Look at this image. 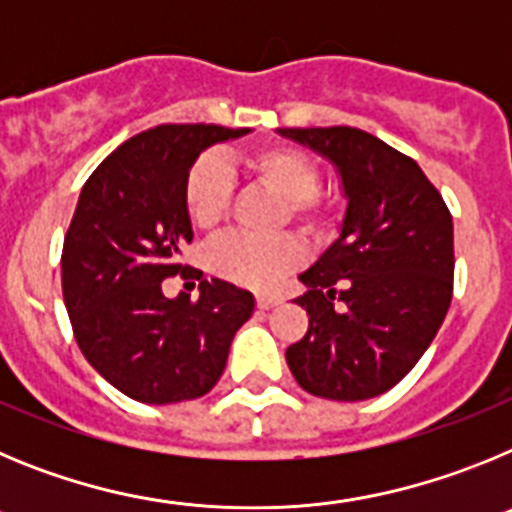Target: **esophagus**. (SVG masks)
Masks as SVG:
<instances>
[{"instance_id": "34e87169", "label": "esophagus", "mask_w": 512, "mask_h": 512, "mask_svg": "<svg viewBox=\"0 0 512 512\" xmlns=\"http://www.w3.org/2000/svg\"><path fill=\"white\" fill-rule=\"evenodd\" d=\"M256 305H259L261 310H269V307L279 305V297L277 295H264V292H261V295H256Z\"/></svg>"}]
</instances>
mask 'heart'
<instances>
[{"mask_svg":"<svg viewBox=\"0 0 512 512\" xmlns=\"http://www.w3.org/2000/svg\"><path fill=\"white\" fill-rule=\"evenodd\" d=\"M243 169L253 182L282 197L277 223H295L315 243L336 233L338 205L318 189L320 166L305 151L282 143L248 153ZM233 194V176L215 156H200L184 179V210L194 228L212 230L225 217ZM302 261V246L292 233L225 235L207 248V266L215 277L251 289H269Z\"/></svg>","mask_w":512,"mask_h":512,"instance_id":"1","label":"heart"}]
</instances>
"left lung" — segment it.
Masks as SVG:
<instances>
[{
    "label": "left lung",
    "mask_w": 512,
    "mask_h": 512,
    "mask_svg": "<svg viewBox=\"0 0 512 512\" xmlns=\"http://www.w3.org/2000/svg\"><path fill=\"white\" fill-rule=\"evenodd\" d=\"M336 164L346 217L300 282L307 333L287 348L302 390L338 402L392 390L441 328L454 292L451 212L413 158L359 128H282Z\"/></svg>",
    "instance_id": "1"
}]
</instances>
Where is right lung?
I'll use <instances>...</instances> for the list:
<instances>
[{"label":"right lung","mask_w":512,"mask_h":512,"mask_svg":"<svg viewBox=\"0 0 512 512\" xmlns=\"http://www.w3.org/2000/svg\"><path fill=\"white\" fill-rule=\"evenodd\" d=\"M248 128L158 125L125 140L92 171L63 238L61 284L81 354L122 395L148 405L202 397L220 379L253 295L202 279L200 300L164 295L192 243L184 179L212 143Z\"/></svg>","instance_id":"add662e5"}]
</instances>
